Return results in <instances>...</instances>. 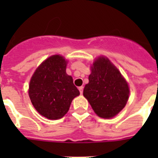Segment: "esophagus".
<instances>
[{"label":"esophagus","mask_w":158,"mask_h":158,"mask_svg":"<svg viewBox=\"0 0 158 158\" xmlns=\"http://www.w3.org/2000/svg\"><path fill=\"white\" fill-rule=\"evenodd\" d=\"M78 89H79V91H80L81 94H82V93H83V89H84L83 86H81V87H79L78 88Z\"/></svg>","instance_id":"34e87169"}]
</instances>
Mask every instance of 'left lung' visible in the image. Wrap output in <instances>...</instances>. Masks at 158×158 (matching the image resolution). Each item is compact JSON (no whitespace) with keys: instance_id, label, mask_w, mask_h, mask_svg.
Listing matches in <instances>:
<instances>
[{"instance_id":"8db88e82","label":"left lung","mask_w":158,"mask_h":158,"mask_svg":"<svg viewBox=\"0 0 158 158\" xmlns=\"http://www.w3.org/2000/svg\"><path fill=\"white\" fill-rule=\"evenodd\" d=\"M89 83L83 91L96 115L109 118L125 107L129 97V87L119 71L105 57L93 62Z\"/></svg>"}]
</instances>
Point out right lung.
<instances>
[{"label": "right lung", "instance_id": "right-lung-1", "mask_svg": "<svg viewBox=\"0 0 158 158\" xmlns=\"http://www.w3.org/2000/svg\"><path fill=\"white\" fill-rule=\"evenodd\" d=\"M63 57L53 55L45 60L32 76L29 97L36 111L49 119H58L69 111L73 99L80 92L65 72Z\"/></svg>", "mask_w": 158, "mask_h": 158}]
</instances>
